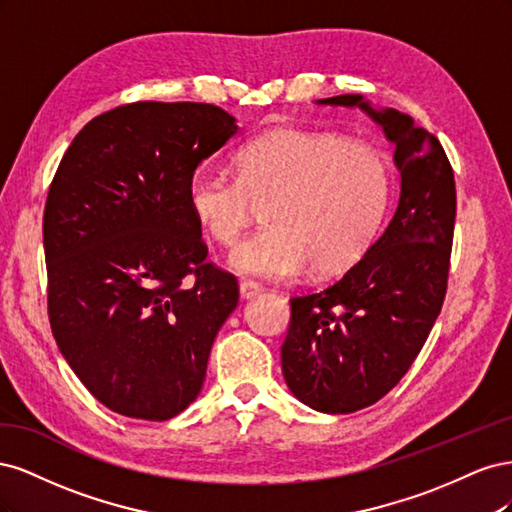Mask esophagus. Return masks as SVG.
Here are the masks:
<instances>
[{"label": "esophagus", "instance_id": "esophagus-1", "mask_svg": "<svg viewBox=\"0 0 512 512\" xmlns=\"http://www.w3.org/2000/svg\"><path fill=\"white\" fill-rule=\"evenodd\" d=\"M239 290L243 299H250V297H256L258 292H262V284L256 280H250V277H243L239 282Z\"/></svg>", "mask_w": 512, "mask_h": 512}]
</instances>
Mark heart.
<instances>
[{"label":"heart","instance_id":"obj_1","mask_svg":"<svg viewBox=\"0 0 512 512\" xmlns=\"http://www.w3.org/2000/svg\"><path fill=\"white\" fill-rule=\"evenodd\" d=\"M235 177L203 164L188 179V207L222 247H235L258 205L265 230L230 256L239 273L286 280L312 267L318 275L359 260L386 220L393 173L386 153L329 130L282 128L243 143Z\"/></svg>","mask_w":512,"mask_h":512}]
</instances>
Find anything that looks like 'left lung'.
Returning <instances> with one entry per match:
<instances>
[{"label":"left lung","instance_id":"8db88e82","mask_svg":"<svg viewBox=\"0 0 512 512\" xmlns=\"http://www.w3.org/2000/svg\"><path fill=\"white\" fill-rule=\"evenodd\" d=\"M320 104L374 117L401 173L397 211L369 250L327 288L290 299L286 384L309 408L350 414L389 393L427 342L446 297L457 192L440 141L408 115L374 111L356 94Z\"/></svg>","mask_w":512,"mask_h":512}]
</instances>
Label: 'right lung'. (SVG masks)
<instances>
[{
    "label": "right lung",
    "instance_id": "obj_1",
    "mask_svg": "<svg viewBox=\"0 0 512 512\" xmlns=\"http://www.w3.org/2000/svg\"><path fill=\"white\" fill-rule=\"evenodd\" d=\"M235 132L213 104H121L91 119L57 166L42 220L51 331L117 414L166 421L188 408L239 303L185 192Z\"/></svg>",
    "mask_w": 512,
    "mask_h": 512
}]
</instances>
